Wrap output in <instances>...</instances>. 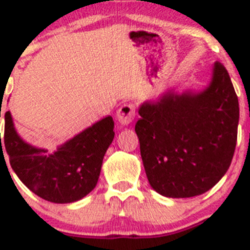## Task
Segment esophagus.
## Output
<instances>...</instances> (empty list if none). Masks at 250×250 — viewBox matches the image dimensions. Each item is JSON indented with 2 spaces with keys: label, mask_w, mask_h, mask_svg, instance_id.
Masks as SVG:
<instances>
[{
  "label": "esophagus",
  "mask_w": 250,
  "mask_h": 250,
  "mask_svg": "<svg viewBox=\"0 0 250 250\" xmlns=\"http://www.w3.org/2000/svg\"><path fill=\"white\" fill-rule=\"evenodd\" d=\"M134 116H135V107L132 104H124L120 109L118 110V115H116V119H118L119 123L124 126H126L134 120Z\"/></svg>",
  "instance_id": "esophagus-1"
}]
</instances>
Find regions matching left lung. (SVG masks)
Here are the masks:
<instances>
[{
	"instance_id": "left-lung-1",
	"label": "left lung",
	"mask_w": 250,
	"mask_h": 250,
	"mask_svg": "<svg viewBox=\"0 0 250 250\" xmlns=\"http://www.w3.org/2000/svg\"><path fill=\"white\" fill-rule=\"evenodd\" d=\"M135 131L150 187L167 198H191L229 169L237 145L239 103L228 71L214 62L203 89H169L138 109Z\"/></svg>"
}]
</instances>
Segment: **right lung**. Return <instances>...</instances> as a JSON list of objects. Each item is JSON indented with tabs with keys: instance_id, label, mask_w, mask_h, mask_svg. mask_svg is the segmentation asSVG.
I'll return each instance as SVG.
<instances>
[{
	"instance_id": "1",
	"label": "right lung",
	"mask_w": 250,
	"mask_h": 250,
	"mask_svg": "<svg viewBox=\"0 0 250 250\" xmlns=\"http://www.w3.org/2000/svg\"><path fill=\"white\" fill-rule=\"evenodd\" d=\"M114 136V120L106 116L59 145L55 151H48L22 139L12 115L6 111L0 155L6 147L11 167L32 193L47 202L67 204L94 190Z\"/></svg>"
}]
</instances>
